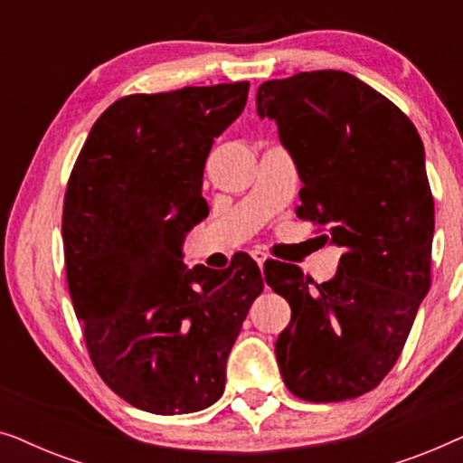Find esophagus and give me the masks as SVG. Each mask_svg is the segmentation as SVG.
<instances>
[{"mask_svg":"<svg viewBox=\"0 0 463 463\" xmlns=\"http://www.w3.org/2000/svg\"><path fill=\"white\" fill-rule=\"evenodd\" d=\"M252 259L259 263V268H263V263L268 261V255L263 250H252Z\"/></svg>","mask_w":463,"mask_h":463,"instance_id":"34e87169","label":"esophagus"}]
</instances>
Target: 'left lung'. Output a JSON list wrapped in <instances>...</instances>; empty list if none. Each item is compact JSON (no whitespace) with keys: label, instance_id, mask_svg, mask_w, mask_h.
Returning a JSON list of instances; mask_svg holds the SVG:
<instances>
[{"label":"left lung","instance_id":"obj_1","mask_svg":"<svg viewBox=\"0 0 463 463\" xmlns=\"http://www.w3.org/2000/svg\"><path fill=\"white\" fill-rule=\"evenodd\" d=\"M259 118L278 124L303 183L297 217L341 246L328 282L268 265L265 282L290 306L276 341L287 388L341 402L382 383L430 290L434 198L413 122L345 71H303L257 90Z\"/></svg>","mask_w":463,"mask_h":463}]
</instances>
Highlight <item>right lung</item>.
I'll list each match as a JSON object with an SVG mask.
<instances>
[{"label":"right lung","mask_w":463,"mask_h":463,"mask_svg":"<svg viewBox=\"0 0 463 463\" xmlns=\"http://www.w3.org/2000/svg\"><path fill=\"white\" fill-rule=\"evenodd\" d=\"M246 99L249 81L122 97L94 122L69 176L62 246L88 354L119 398L149 413L219 401L263 290L246 252L227 269H187L181 252L208 214L206 157Z\"/></svg>","instance_id":"right-lung-1"}]
</instances>
